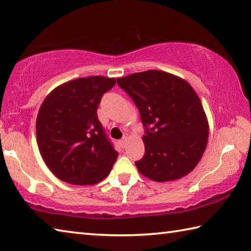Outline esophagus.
Here are the masks:
<instances>
[{
    "label": "esophagus",
    "mask_w": 251,
    "mask_h": 251,
    "mask_svg": "<svg viewBox=\"0 0 251 251\" xmlns=\"http://www.w3.org/2000/svg\"><path fill=\"white\" fill-rule=\"evenodd\" d=\"M127 141H128V138H127V137H124V138L120 140V145L123 147V148H125V147H126Z\"/></svg>",
    "instance_id": "obj_1"
}]
</instances>
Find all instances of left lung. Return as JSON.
Here are the masks:
<instances>
[{"label":"left lung","instance_id":"obj_1","mask_svg":"<svg viewBox=\"0 0 251 251\" xmlns=\"http://www.w3.org/2000/svg\"><path fill=\"white\" fill-rule=\"evenodd\" d=\"M138 107L145 127V155L135 164L152 180L169 181L187 175L205 150L209 125L197 93L181 78L147 71L117 78Z\"/></svg>","mask_w":251,"mask_h":251}]
</instances>
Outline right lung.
I'll list each match as a JSON object with an SVG mask.
<instances>
[{
  "mask_svg": "<svg viewBox=\"0 0 251 251\" xmlns=\"http://www.w3.org/2000/svg\"><path fill=\"white\" fill-rule=\"evenodd\" d=\"M115 78L90 76L56 87L41 104L37 142L44 163L63 181L93 185L104 179L119 156L98 119L103 95Z\"/></svg>",
  "mask_w": 251,
  "mask_h": 251,
  "instance_id": "1",
  "label": "right lung"
}]
</instances>
